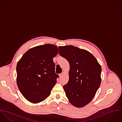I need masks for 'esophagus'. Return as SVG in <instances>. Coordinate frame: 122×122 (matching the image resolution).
I'll list each match as a JSON object with an SVG mask.
<instances>
[{"label":"esophagus","instance_id":"34e87169","mask_svg":"<svg viewBox=\"0 0 122 122\" xmlns=\"http://www.w3.org/2000/svg\"><path fill=\"white\" fill-rule=\"evenodd\" d=\"M64 73L63 72H62V73H60V74H59V77H60V78L62 77V76L64 75Z\"/></svg>","mask_w":122,"mask_h":122}]
</instances>
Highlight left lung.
Returning <instances> with one entry per match:
<instances>
[{"label":"left lung","mask_w":122,"mask_h":122,"mask_svg":"<svg viewBox=\"0 0 122 122\" xmlns=\"http://www.w3.org/2000/svg\"><path fill=\"white\" fill-rule=\"evenodd\" d=\"M59 54L70 65L69 79L63 86L69 102L83 107L93 99L100 87L102 68L89 51L72 45L59 46Z\"/></svg>","instance_id":"left-lung-1"}]
</instances>
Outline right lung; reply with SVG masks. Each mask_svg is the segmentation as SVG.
Listing matches in <instances>:
<instances>
[{"label":"right lung","mask_w":122,"mask_h":122,"mask_svg":"<svg viewBox=\"0 0 122 122\" xmlns=\"http://www.w3.org/2000/svg\"><path fill=\"white\" fill-rule=\"evenodd\" d=\"M57 53L56 45L46 44L29 49L18 61L17 86L29 102H40L51 94L59 77L55 73L53 60Z\"/></svg>","instance_id":"obj_1"}]
</instances>
